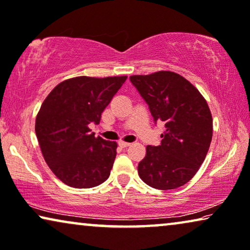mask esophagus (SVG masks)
Here are the masks:
<instances>
[{"mask_svg":"<svg viewBox=\"0 0 250 250\" xmlns=\"http://www.w3.org/2000/svg\"><path fill=\"white\" fill-rule=\"evenodd\" d=\"M118 146H122V147H127V146H131V143H128V142H124V141H119V142H118Z\"/></svg>","mask_w":250,"mask_h":250,"instance_id":"obj_1","label":"esophagus"}]
</instances>
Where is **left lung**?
Masks as SVG:
<instances>
[{
  "mask_svg": "<svg viewBox=\"0 0 250 250\" xmlns=\"http://www.w3.org/2000/svg\"><path fill=\"white\" fill-rule=\"evenodd\" d=\"M129 80L149 104L154 122L166 131L158 146H146L139 164L140 178L157 189H175L195 176L208 154L213 122L200 91L182 75L159 71L132 75Z\"/></svg>",
  "mask_w": 250,
  "mask_h": 250,
  "instance_id": "1",
  "label": "left lung"
}]
</instances>
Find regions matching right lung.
<instances>
[{"label": "right lung", "instance_id": "1", "mask_svg": "<svg viewBox=\"0 0 250 250\" xmlns=\"http://www.w3.org/2000/svg\"><path fill=\"white\" fill-rule=\"evenodd\" d=\"M127 77H77L61 82L42 103L35 131L42 157L57 178L74 188H91L108 179L117 143L96 137L89 125Z\"/></svg>", "mask_w": 250, "mask_h": 250}]
</instances>
